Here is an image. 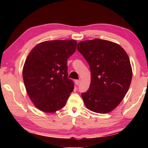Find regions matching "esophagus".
<instances>
[{
    "mask_svg": "<svg viewBox=\"0 0 148 148\" xmlns=\"http://www.w3.org/2000/svg\"><path fill=\"white\" fill-rule=\"evenodd\" d=\"M79 82H80V81H79V80H78V79L75 80V84H76V86H78V85L79 84Z\"/></svg>",
    "mask_w": 148,
    "mask_h": 148,
    "instance_id": "obj_1",
    "label": "esophagus"
}]
</instances>
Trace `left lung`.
<instances>
[{
	"mask_svg": "<svg viewBox=\"0 0 148 148\" xmlns=\"http://www.w3.org/2000/svg\"><path fill=\"white\" fill-rule=\"evenodd\" d=\"M77 49L91 70L89 88L82 93L84 104L92 112L109 113L120 104L131 85L128 55L119 44L99 38L80 42Z\"/></svg>",
	"mask_w": 148,
	"mask_h": 148,
	"instance_id": "left-lung-1",
	"label": "left lung"
}]
</instances>
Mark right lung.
Listing matches in <instances>:
<instances>
[{"mask_svg": "<svg viewBox=\"0 0 148 148\" xmlns=\"http://www.w3.org/2000/svg\"><path fill=\"white\" fill-rule=\"evenodd\" d=\"M76 40H49L37 44L25 62L23 78L34 106L46 113L62 108L74 90L68 78L67 59L76 50Z\"/></svg>", "mask_w": 148, "mask_h": 148, "instance_id": "right-lung-1", "label": "right lung"}]
</instances>
